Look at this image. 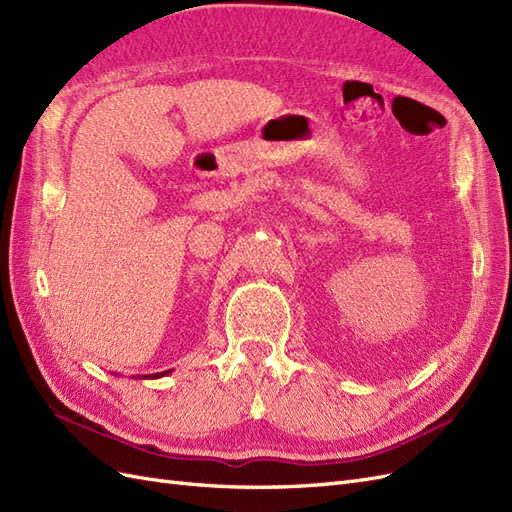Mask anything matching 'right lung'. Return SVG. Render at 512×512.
Returning <instances> with one entry per match:
<instances>
[{
	"instance_id": "right-lung-1",
	"label": "right lung",
	"mask_w": 512,
	"mask_h": 512,
	"mask_svg": "<svg viewBox=\"0 0 512 512\" xmlns=\"http://www.w3.org/2000/svg\"><path fill=\"white\" fill-rule=\"evenodd\" d=\"M164 374H166V371H164Z\"/></svg>"
}]
</instances>
